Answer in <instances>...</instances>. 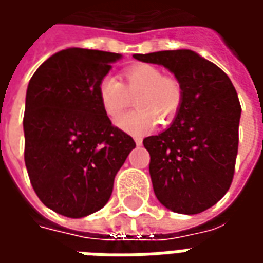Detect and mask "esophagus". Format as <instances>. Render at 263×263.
Here are the masks:
<instances>
[{
  "label": "esophagus",
  "instance_id": "esophagus-1",
  "mask_svg": "<svg viewBox=\"0 0 263 263\" xmlns=\"http://www.w3.org/2000/svg\"><path fill=\"white\" fill-rule=\"evenodd\" d=\"M135 143H137L138 146H141V145H142V138H141V137H135Z\"/></svg>",
  "mask_w": 263,
  "mask_h": 263
}]
</instances>
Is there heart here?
<instances>
[{
  "instance_id": "b5f03b06",
  "label": "heart",
  "mask_w": 263,
  "mask_h": 263,
  "mask_svg": "<svg viewBox=\"0 0 263 263\" xmlns=\"http://www.w3.org/2000/svg\"><path fill=\"white\" fill-rule=\"evenodd\" d=\"M124 83L112 76H104L98 83L97 94L104 112L109 118H117L129 107L137 97V111L124 114L115 125L131 135H145L154 131L159 118L171 122L180 109L183 87L180 81L163 76L156 66L139 63L124 70Z\"/></svg>"
}]
</instances>
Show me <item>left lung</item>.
Instances as JSON below:
<instances>
[{
    "mask_svg": "<svg viewBox=\"0 0 263 263\" xmlns=\"http://www.w3.org/2000/svg\"><path fill=\"white\" fill-rule=\"evenodd\" d=\"M172 71L183 101L172 125L143 139L156 197L179 214L213 207L231 186L238 154L241 104L230 77L193 50L134 54Z\"/></svg>",
    "mask_w": 263,
    "mask_h": 263,
    "instance_id": "obj_1",
    "label": "left lung"
}]
</instances>
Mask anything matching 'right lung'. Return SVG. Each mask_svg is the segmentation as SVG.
<instances>
[{"mask_svg":"<svg viewBox=\"0 0 263 263\" xmlns=\"http://www.w3.org/2000/svg\"><path fill=\"white\" fill-rule=\"evenodd\" d=\"M122 54L70 48L50 56L26 90L25 165L37 197L58 214L80 218L103 209L117 172L135 148L111 124L98 83Z\"/></svg>","mask_w":263,"mask_h":263,"instance_id":"obj_1","label":"right lung"}]
</instances>
